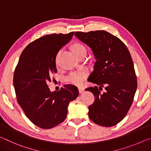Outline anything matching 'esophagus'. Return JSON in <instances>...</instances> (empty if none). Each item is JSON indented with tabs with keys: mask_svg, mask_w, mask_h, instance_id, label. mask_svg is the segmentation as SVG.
<instances>
[{
	"mask_svg": "<svg viewBox=\"0 0 151 151\" xmlns=\"http://www.w3.org/2000/svg\"><path fill=\"white\" fill-rule=\"evenodd\" d=\"M78 90H79V92L80 93H82L83 92V90H84V88L83 87H78Z\"/></svg>",
	"mask_w": 151,
	"mask_h": 151,
	"instance_id": "obj_1",
	"label": "esophagus"
}]
</instances>
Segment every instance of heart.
I'll return each instance as SVG.
<instances>
[{
	"label": "heart",
	"instance_id": "obj_1",
	"mask_svg": "<svg viewBox=\"0 0 151 151\" xmlns=\"http://www.w3.org/2000/svg\"><path fill=\"white\" fill-rule=\"evenodd\" d=\"M72 49L74 53L77 56L80 55L83 53H87V49L86 47L80 43H74L72 46ZM87 76L88 73L86 71L79 70L72 71L66 78V80L71 84L80 86L85 80Z\"/></svg>",
	"mask_w": 151,
	"mask_h": 151
}]
</instances>
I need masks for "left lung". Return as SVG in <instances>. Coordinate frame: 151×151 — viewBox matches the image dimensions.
I'll use <instances>...</instances> for the list:
<instances>
[{"label": "left lung", "mask_w": 151, "mask_h": 151, "mask_svg": "<svg viewBox=\"0 0 151 151\" xmlns=\"http://www.w3.org/2000/svg\"><path fill=\"white\" fill-rule=\"evenodd\" d=\"M74 35L90 47L96 60L88 80L99 88L86 89L95 97L88 107L89 118L102 127H113L127 115L137 88L131 55L124 43L107 31H79ZM104 87L106 91L100 93Z\"/></svg>", "instance_id": "left-lung-1"}]
</instances>
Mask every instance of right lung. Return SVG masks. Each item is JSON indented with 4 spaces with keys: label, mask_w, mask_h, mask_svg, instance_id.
<instances>
[{
    "label": "right lung",
    "mask_w": 151,
    "mask_h": 151,
    "mask_svg": "<svg viewBox=\"0 0 151 151\" xmlns=\"http://www.w3.org/2000/svg\"><path fill=\"white\" fill-rule=\"evenodd\" d=\"M73 33L47 35L29 43L14 70L13 85L19 104L26 116L43 129L63 122L69 104L79 95L73 85H67L58 92H51L47 86L51 75L57 73V54Z\"/></svg>",
    "instance_id": "1"
}]
</instances>
